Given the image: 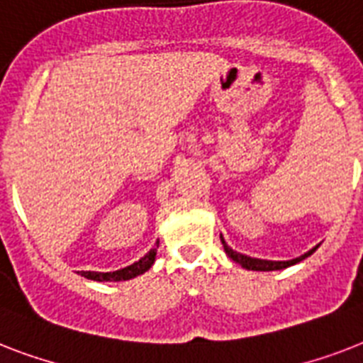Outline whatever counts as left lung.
<instances>
[{"label": "left lung", "instance_id": "obj_1", "mask_svg": "<svg viewBox=\"0 0 363 363\" xmlns=\"http://www.w3.org/2000/svg\"><path fill=\"white\" fill-rule=\"evenodd\" d=\"M220 241L222 245H224V250H226V254L230 256V258L235 262V264H239L241 267H245V269L248 271H277V269H284V267H290V265L298 264V262H301V259H305L307 256H311V254L315 252V248H311L309 252H305L303 256H299V258H294V259H286V262H273V259H259V258H250V256H245V254L238 252V250H233L232 247H228V242L224 241V238L220 235Z\"/></svg>", "mask_w": 363, "mask_h": 363}]
</instances>
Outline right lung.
<instances>
[{"mask_svg": "<svg viewBox=\"0 0 363 363\" xmlns=\"http://www.w3.org/2000/svg\"><path fill=\"white\" fill-rule=\"evenodd\" d=\"M154 259H156V248H150L145 256H143L139 262L135 264L128 265L124 269H116V271H107V273H99V271H82L81 275L90 279V281H98V282H105V281H130L133 277L143 275L145 271H148L152 267Z\"/></svg>", "mask_w": 363, "mask_h": 363, "instance_id": "add662e5", "label": "right lung"}]
</instances>
